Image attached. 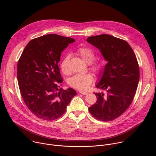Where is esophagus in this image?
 <instances>
[{"label": "esophagus", "mask_w": 156, "mask_h": 156, "mask_svg": "<svg viewBox=\"0 0 156 156\" xmlns=\"http://www.w3.org/2000/svg\"><path fill=\"white\" fill-rule=\"evenodd\" d=\"M79 93L81 94H83V95H86L87 94V93H86L85 91H79Z\"/></svg>", "instance_id": "obj_1"}]
</instances>
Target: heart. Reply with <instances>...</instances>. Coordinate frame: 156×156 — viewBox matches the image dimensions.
Returning <instances> with one entry per match:
<instances>
[{
    "instance_id": "obj_1",
    "label": "heart",
    "mask_w": 156,
    "mask_h": 156,
    "mask_svg": "<svg viewBox=\"0 0 156 156\" xmlns=\"http://www.w3.org/2000/svg\"><path fill=\"white\" fill-rule=\"evenodd\" d=\"M76 53L80 56L84 62L90 64V69L94 72L99 73L103 70L105 65V61L99 58L93 60L95 57V53L92 49L88 47H82L77 49ZM69 55H66L60 63L61 70L65 75H68L70 73L69 65ZM93 80L94 77L91 73L83 75L76 74L69 79V83L72 87L77 90H86L90 86Z\"/></svg>"
}]
</instances>
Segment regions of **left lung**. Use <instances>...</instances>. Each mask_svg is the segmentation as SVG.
Here are the masks:
<instances>
[{
  "instance_id": "left-lung-1",
  "label": "left lung",
  "mask_w": 156,
  "mask_h": 156,
  "mask_svg": "<svg viewBox=\"0 0 156 156\" xmlns=\"http://www.w3.org/2000/svg\"><path fill=\"white\" fill-rule=\"evenodd\" d=\"M86 41L98 49L107 62L96 85L105 93H94L97 101L89 111L98 120H113L125 112L135 97L140 80L136 55L126 41L113 36L101 34Z\"/></svg>"
}]
</instances>
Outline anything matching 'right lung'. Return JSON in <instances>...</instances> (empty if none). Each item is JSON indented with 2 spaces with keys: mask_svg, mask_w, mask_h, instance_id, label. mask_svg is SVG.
I'll return each instance as SVG.
<instances>
[{
  "mask_svg": "<svg viewBox=\"0 0 156 156\" xmlns=\"http://www.w3.org/2000/svg\"><path fill=\"white\" fill-rule=\"evenodd\" d=\"M75 40L51 34L31 40L18 62L17 79L26 105L37 117L58 119L65 112L76 92L63 90L58 63L62 52Z\"/></svg>",
  "mask_w": 156,
  "mask_h": 156,
  "instance_id": "right-lung-1",
  "label": "right lung"
}]
</instances>
